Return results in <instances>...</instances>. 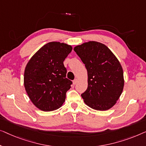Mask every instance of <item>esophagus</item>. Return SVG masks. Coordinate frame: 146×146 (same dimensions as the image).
I'll use <instances>...</instances> for the list:
<instances>
[{"mask_svg": "<svg viewBox=\"0 0 146 146\" xmlns=\"http://www.w3.org/2000/svg\"><path fill=\"white\" fill-rule=\"evenodd\" d=\"M77 82H78V79H75L73 80V83L74 84V85H76V84L77 83Z\"/></svg>", "mask_w": 146, "mask_h": 146, "instance_id": "esophagus-1", "label": "esophagus"}]
</instances>
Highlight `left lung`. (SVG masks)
<instances>
[{
    "instance_id": "left-lung-1",
    "label": "left lung",
    "mask_w": 146,
    "mask_h": 146,
    "mask_svg": "<svg viewBox=\"0 0 146 146\" xmlns=\"http://www.w3.org/2000/svg\"><path fill=\"white\" fill-rule=\"evenodd\" d=\"M74 51L87 70L88 87L81 94L85 103L96 110L111 108L120 98L124 85L118 59L107 46L94 41L78 45Z\"/></svg>"
}]
</instances>
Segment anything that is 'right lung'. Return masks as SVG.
<instances>
[{
    "mask_svg": "<svg viewBox=\"0 0 146 146\" xmlns=\"http://www.w3.org/2000/svg\"><path fill=\"white\" fill-rule=\"evenodd\" d=\"M71 51L70 45L49 42L35 53L26 65L24 87L32 103L40 110H57L65 102L72 82L66 78L63 61Z\"/></svg>",
    "mask_w": 146,
    "mask_h": 146,
    "instance_id": "add662e5",
    "label": "right lung"
}]
</instances>
